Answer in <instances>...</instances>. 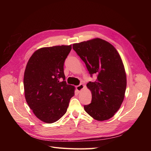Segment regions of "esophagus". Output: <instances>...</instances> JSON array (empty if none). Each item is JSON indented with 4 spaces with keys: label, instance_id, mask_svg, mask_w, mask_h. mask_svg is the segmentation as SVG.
Segmentation results:
<instances>
[{
    "label": "esophagus",
    "instance_id": "esophagus-1",
    "mask_svg": "<svg viewBox=\"0 0 151 151\" xmlns=\"http://www.w3.org/2000/svg\"><path fill=\"white\" fill-rule=\"evenodd\" d=\"M84 86L83 84H80V85H79V86H76V89H77V91H78L79 93H80L81 91L84 89Z\"/></svg>",
    "mask_w": 151,
    "mask_h": 151
}]
</instances>
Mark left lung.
I'll use <instances>...</instances> for the list:
<instances>
[{
	"mask_svg": "<svg viewBox=\"0 0 151 151\" xmlns=\"http://www.w3.org/2000/svg\"><path fill=\"white\" fill-rule=\"evenodd\" d=\"M73 49L90 74H97L96 80L87 84L92 101L84 110L98 121L107 120L115 115L125 98L127 76L120 54L111 43L99 38L74 43Z\"/></svg>",
	"mask_w": 151,
	"mask_h": 151,
	"instance_id": "obj_1",
	"label": "left lung"
}]
</instances>
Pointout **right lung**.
Wrapping results in <instances>:
<instances>
[{"label": "right lung", "instance_id": "obj_1", "mask_svg": "<svg viewBox=\"0 0 151 151\" xmlns=\"http://www.w3.org/2000/svg\"><path fill=\"white\" fill-rule=\"evenodd\" d=\"M72 45L38 49L27 63L24 74L26 101L38 119L58 121L67 111L75 87L67 84L63 64Z\"/></svg>", "mask_w": 151, "mask_h": 151}]
</instances>
